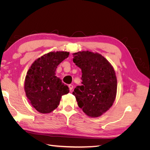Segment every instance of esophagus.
Instances as JSON below:
<instances>
[{"label":"esophagus","instance_id":"esophagus-1","mask_svg":"<svg viewBox=\"0 0 150 150\" xmlns=\"http://www.w3.org/2000/svg\"><path fill=\"white\" fill-rule=\"evenodd\" d=\"M69 86V90L71 91L72 90V89H73V86H72V84H69V86Z\"/></svg>","mask_w":150,"mask_h":150}]
</instances>
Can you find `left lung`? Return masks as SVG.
I'll return each instance as SVG.
<instances>
[{
	"label": "left lung",
	"instance_id": "obj_1",
	"mask_svg": "<svg viewBox=\"0 0 150 150\" xmlns=\"http://www.w3.org/2000/svg\"><path fill=\"white\" fill-rule=\"evenodd\" d=\"M73 62L82 71V85L72 94L83 112L98 117L112 105L116 95L117 79L112 66L101 54L89 51L74 53Z\"/></svg>",
	"mask_w": 150,
	"mask_h": 150
}]
</instances>
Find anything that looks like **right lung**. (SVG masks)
<instances>
[{
    "label": "right lung",
    "instance_id": "1",
    "mask_svg": "<svg viewBox=\"0 0 150 150\" xmlns=\"http://www.w3.org/2000/svg\"><path fill=\"white\" fill-rule=\"evenodd\" d=\"M69 52H51L36 59L25 76L24 89L29 101L40 113H49L57 108L62 95L69 92L68 86L56 76L57 66Z\"/></svg>",
    "mask_w": 150,
    "mask_h": 150
}]
</instances>
